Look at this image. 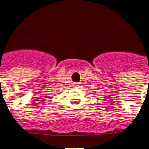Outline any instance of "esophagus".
I'll use <instances>...</instances> for the list:
<instances>
[{"label":"esophagus","instance_id":"34e87169","mask_svg":"<svg viewBox=\"0 0 149 149\" xmlns=\"http://www.w3.org/2000/svg\"><path fill=\"white\" fill-rule=\"evenodd\" d=\"M73 86H78V85H77V84H76V83H75V84H73Z\"/></svg>","mask_w":149,"mask_h":149}]
</instances>
